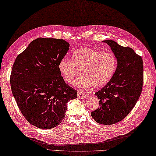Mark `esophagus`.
Listing matches in <instances>:
<instances>
[{"label": "esophagus", "mask_w": 156, "mask_h": 156, "mask_svg": "<svg viewBox=\"0 0 156 156\" xmlns=\"http://www.w3.org/2000/svg\"><path fill=\"white\" fill-rule=\"evenodd\" d=\"M77 96L79 98H81V99H85L86 98H87V95H86V93H82V92H80L79 91L77 93Z\"/></svg>", "instance_id": "1"}]
</instances>
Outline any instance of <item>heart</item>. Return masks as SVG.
I'll list each match as a JSON object with an SVG mask.
<instances>
[{
  "label": "heart",
  "mask_w": 156,
  "mask_h": 156,
  "mask_svg": "<svg viewBox=\"0 0 156 156\" xmlns=\"http://www.w3.org/2000/svg\"><path fill=\"white\" fill-rule=\"evenodd\" d=\"M116 68L117 59L113 53L91 48L76 50L72 59L64 57L58 63L61 76L69 84L74 82L80 71L81 76L76 84L81 88L103 87L113 77Z\"/></svg>",
  "instance_id": "1"
}]
</instances>
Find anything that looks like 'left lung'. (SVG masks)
I'll return each instance as SVG.
<instances>
[{
	"instance_id": "left-lung-1",
	"label": "left lung",
	"mask_w": 156,
	"mask_h": 156,
	"mask_svg": "<svg viewBox=\"0 0 156 156\" xmlns=\"http://www.w3.org/2000/svg\"><path fill=\"white\" fill-rule=\"evenodd\" d=\"M103 42L111 47L117 66L109 82L95 93L100 107L91 116L99 124L110 125L125 118L138 100L143 86V61L131 48L113 40Z\"/></svg>"
}]
</instances>
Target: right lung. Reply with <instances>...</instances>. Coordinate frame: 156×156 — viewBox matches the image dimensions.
<instances>
[{
    "instance_id": "obj_1",
    "label": "right lung",
    "mask_w": 156,
    "mask_h": 156,
    "mask_svg": "<svg viewBox=\"0 0 156 156\" xmlns=\"http://www.w3.org/2000/svg\"><path fill=\"white\" fill-rule=\"evenodd\" d=\"M70 44L63 39L38 38L17 56L10 83L20 112L32 125L55 128L65 117L67 103L77 92L66 84L58 63Z\"/></svg>"
}]
</instances>
